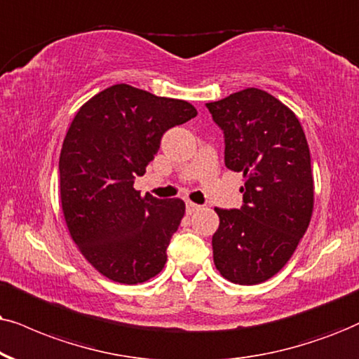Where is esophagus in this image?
<instances>
[{
  "mask_svg": "<svg viewBox=\"0 0 359 359\" xmlns=\"http://www.w3.org/2000/svg\"><path fill=\"white\" fill-rule=\"evenodd\" d=\"M185 207H187V212L189 213H194V212H197V210H201V205H197V203H194V202H190V201H187L185 202Z\"/></svg>",
  "mask_w": 359,
  "mask_h": 359,
  "instance_id": "34e87169",
  "label": "esophagus"
}]
</instances>
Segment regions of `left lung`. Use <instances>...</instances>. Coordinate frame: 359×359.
<instances>
[{"mask_svg":"<svg viewBox=\"0 0 359 359\" xmlns=\"http://www.w3.org/2000/svg\"><path fill=\"white\" fill-rule=\"evenodd\" d=\"M224 133L226 169L245 177L240 208H215L213 263L232 283L257 285L283 269L313 212L311 157L297 116L257 88L205 104Z\"/></svg>","mask_w":359,"mask_h":359,"instance_id":"obj_1","label":"left lung"}]
</instances>
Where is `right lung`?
Instances as JSON below:
<instances>
[{"label": "right lung", "instance_id": "add662e5", "mask_svg": "<svg viewBox=\"0 0 359 359\" xmlns=\"http://www.w3.org/2000/svg\"><path fill=\"white\" fill-rule=\"evenodd\" d=\"M195 116L187 101L116 84L71 122L59 156L62 212L81 253L109 280L142 283L164 269L185 203L142 197L134 179L146 174L165 130Z\"/></svg>", "mask_w": 359, "mask_h": 359}]
</instances>
